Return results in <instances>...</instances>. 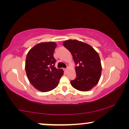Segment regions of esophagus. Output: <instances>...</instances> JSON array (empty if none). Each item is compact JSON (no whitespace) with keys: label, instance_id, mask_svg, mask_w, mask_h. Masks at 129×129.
I'll return each mask as SVG.
<instances>
[{"label":"esophagus","instance_id":"34e87169","mask_svg":"<svg viewBox=\"0 0 129 129\" xmlns=\"http://www.w3.org/2000/svg\"><path fill=\"white\" fill-rule=\"evenodd\" d=\"M64 70L66 71V72H67V71H68V68H67V69H64Z\"/></svg>","mask_w":129,"mask_h":129}]
</instances>
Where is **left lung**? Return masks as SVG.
<instances>
[{"mask_svg":"<svg viewBox=\"0 0 129 129\" xmlns=\"http://www.w3.org/2000/svg\"><path fill=\"white\" fill-rule=\"evenodd\" d=\"M63 45L69 50L78 66L75 67L76 79L71 81L75 89L87 91L98 83L101 78L102 66L98 53L86 43L78 40H67Z\"/></svg>","mask_w":129,"mask_h":129,"instance_id":"1","label":"left lung"}]
</instances>
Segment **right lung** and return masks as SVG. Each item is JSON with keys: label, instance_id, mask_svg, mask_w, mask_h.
I'll use <instances>...</instances> for the list:
<instances>
[{"label": "right lung", "instance_id": "obj_1", "mask_svg": "<svg viewBox=\"0 0 129 129\" xmlns=\"http://www.w3.org/2000/svg\"><path fill=\"white\" fill-rule=\"evenodd\" d=\"M56 44L53 42L36 44L27 53L25 72L31 84L36 89L47 92L55 88L63 75L62 69L54 67L53 56Z\"/></svg>", "mask_w": 129, "mask_h": 129}]
</instances>
